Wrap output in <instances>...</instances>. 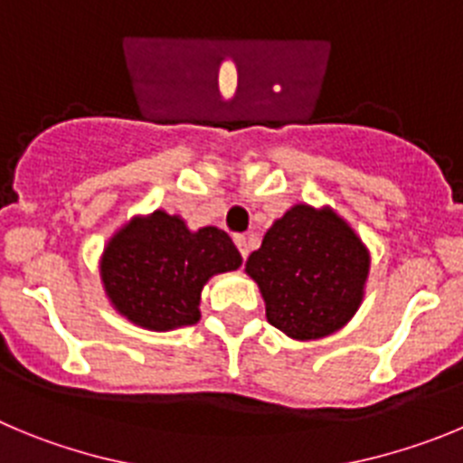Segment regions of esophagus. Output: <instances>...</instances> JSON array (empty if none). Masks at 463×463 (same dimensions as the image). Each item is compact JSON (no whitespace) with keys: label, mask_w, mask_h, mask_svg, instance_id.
<instances>
[{"label":"esophagus","mask_w":463,"mask_h":463,"mask_svg":"<svg viewBox=\"0 0 463 463\" xmlns=\"http://www.w3.org/2000/svg\"><path fill=\"white\" fill-rule=\"evenodd\" d=\"M232 240H235V244H237V249H240L241 258H247V256H249V244H247V237H244V235H235V237H232Z\"/></svg>","instance_id":"34e87169"}]
</instances>
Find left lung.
Returning a JSON list of instances; mask_svg holds the SVG:
<instances>
[{"instance_id": "8db88e82", "label": "left lung", "mask_w": 463, "mask_h": 463, "mask_svg": "<svg viewBox=\"0 0 463 463\" xmlns=\"http://www.w3.org/2000/svg\"><path fill=\"white\" fill-rule=\"evenodd\" d=\"M265 314L290 339H323L357 311L369 274V251L332 210L290 207L247 260Z\"/></svg>"}]
</instances>
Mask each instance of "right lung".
<instances>
[{
  "mask_svg": "<svg viewBox=\"0 0 463 463\" xmlns=\"http://www.w3.org/2000/svg\"><path fill=\"white\" fill-rule=\"evenodd\" d=\"M241 256L228 232L189 231L180 216L156 210L112 235L101 258L108 299L131 323L165 332L201 320L207 279L232 272Z\"/></svg>",
  "mask_w": 463,
  "mask_h": 463,
  "instance_id": "add662e5",
  "label": "right lung"
}]
</instances>
